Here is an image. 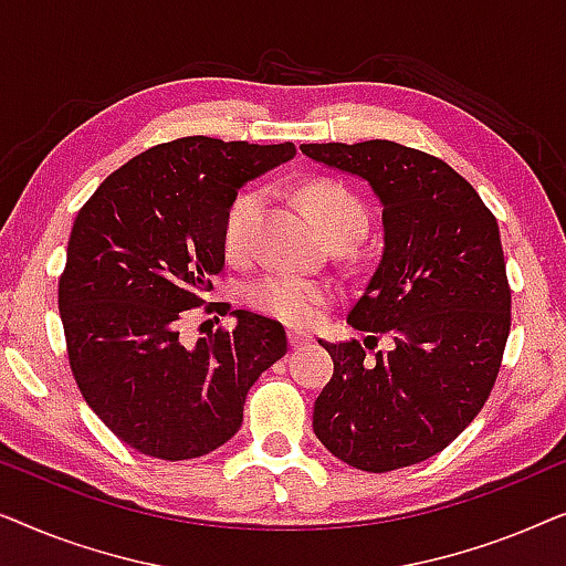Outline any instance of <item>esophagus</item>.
Masks as SVG:
<instances>
[{"label": "esophagus", "instance_id": "obj_1", "mask_svg": "<svg viewBox=\"0 0 566 566\" xmlns=\"http://www.w3.org/2000/svg\"><path fill=\"white\" fill-rule=\"evenodd\" d=\"M289 343H291V347H301V345L308 343V335H304V332L291 329V332H289Z\"/></svg>", "mask_w": 566, "mask_h": 566}]
</instances>
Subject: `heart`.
Segmentation results:
<instances>
[{
    "mask_svg": "<svg viewBox=\"0 0 566 566\" xmlns=\"http://www.w3.org/2000/svg\"><path fill=\"white\" fill-rule=\"evenodd\" d=\"M301 200L327 239H350L355 242L366 231L368 213L355 192L332 180H314L301 188ZM262 208L258 190H244L231 200L223 216V247L229 254L250 250L254 223ZM329 291L324 283L306 281L298 275H268L247 289V301L262 314L289 324H312L327 304Z\"/></svg>",
    "mask_w": 566,
    "mask_h": 566,
    "instance_id": "obj_1",
    "label": "heart"
}]
</instances>
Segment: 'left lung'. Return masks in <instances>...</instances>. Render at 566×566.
<instances>
[{
	"label": "left lung",
	"instance_id": "left-lung-1",
	"mask_svg": "<svg viewBox=\"0 0 566 566\" xmlns=\"http://www.w3.org/2000/svg\"><path fill=\"white\" fill-rule=\"evenodd\" d=\"M301 151L370 185L384 250L347 324L389 335L324 343L335 374L314 401V432L360 471L412 467L469 428L497 381L510 335L500 229L479 192L443 159L394 142L304 144Z\"/></svg>",
	"mask_w": 566,
	"mask_h": 566
}]
</instances>
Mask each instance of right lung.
Returning a JSON list of instances; mask_svg holds the SVG:
<instances>
[{
	"mask_svg": "<svg viewBox=\"0 0 566 566\" xmlns=\"http://www.w3.org/2000/svg\"><path fill=\"white\" fill-rule=\"evenodd\" d=\"M293 157L289 142L185 136L115 169L76 213L59 277L69 366L92 412L138 453L216 451L242 428L250 386L289 350L281 322L244 308L231 312L234 329L192 347L180 319L221 273L237 190Z\"/></svg>",
	"mask_w": 566,
	"mask_h": 566,
	"instance_id": "add662e5",
	"label": "right lung"
}]
</instances>
